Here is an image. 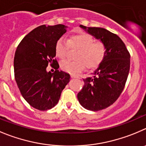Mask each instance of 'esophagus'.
Instances as JSON below:
<instances>
[{
    "instance_id": "34e87169",
    "label": "esophagus",
    "mask_w": 146,
    "mask_h": 146,
    "mask_svg": "<svg viewBox=\"0 0 146 146\" xmlns=\"http://www.w3.org/2000/svg\"><path fill=\"white\" fill-rule=\"evenodd\" d=\"M70 76H71V78H78V76H76V75H73V74H71V75H70Z\"/></svg>"
}]
</instances>
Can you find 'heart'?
I'll return each instance as SVG.
<instances>
[{"label":"heart","instance_id":"b5f03b06","mask_svg":"<svg viewBox=\"0 0 146 146\" xmlns=\"http://www.w3.org/2000/svg\"><path fill=\"white\" fill-rule=\"evenodd\" d=\"M70 46L76 48L78 52L76 54V61L65 60L60 63L62 70L70 73H77L85 67L92 70L98 68L106 57L107 49L102 42H95L92 36L86 33L75 34L68 40L64 38L58 39L55 44V54L60 59H64L68 54Z\"/></svg>","mask_w":146,"mask_h":146}]
</instances>
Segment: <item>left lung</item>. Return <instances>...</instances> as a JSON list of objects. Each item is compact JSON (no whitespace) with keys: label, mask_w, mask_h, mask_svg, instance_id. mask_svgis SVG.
I'll use <instances>...</instances> for the list:
<instances>
[{"label":"left lung","mask_w":146,"mask_h":146,"mask_svg":"<svg viewBox=\"0 0 146 146\" xmlns=\"http://www.w3.org/2000/svg\"><path fill=\"white\" fill-rule=\"evenodd\" d=\"M89 34L106 45L107 53L92 76L84 79V84L77 98L84 108L98 111L113 104L125 86L130 68V54L117 35L101 27L80 25Z\"/></svg>","instance_id":"left-lung-1"}]
</instances>
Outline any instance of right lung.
<instances>
[{
    "label": "right lung",
    "mask_w": 146,
    "mask_h": 146,
    "mask_svg": "<svg viewBox=\"0 0 146 146\" xmlns=\"http://www.w3.org/2000/svg\"><path fill=\"white\" fill-rule=\"evenodd\" d=\"M64 25H40L29 33L18 45L14 59V77L21 94L34 108L47 111L57 104L70 76L59 70L55 44L64 33ZM50 64L56 70L47 72Z\"/></svg>",
    "instance_id": "add662e5"
}]
</instances>
